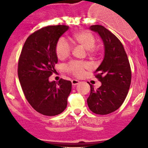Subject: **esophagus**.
<instances>
[{"label": "esophagus", "instance_id": "34e87169", "mask_svg": "<svg viewBox=\"0 0 148 148\" xmlns=\"http://www.w3.org/2000/svg\"><path fill=\"white\" fill-rule=\"evenodd\" d=\"M71 83H72V85L76 86V85H77L79 84V80H77V79H72L71 80Z\"/></svg>", "mask_w": 148, "mask_h": 148}]
</instances>
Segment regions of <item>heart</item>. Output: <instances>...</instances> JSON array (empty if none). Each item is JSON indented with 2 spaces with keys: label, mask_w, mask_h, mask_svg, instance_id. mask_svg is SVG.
<instances>
[{
  "label": "heart",
  "mask_w": 148,
  "mask_h": 148,
  "mask_svg": "<svg viewBox=\"0 0 148 148\" xmlns=\"http://www.w3.org/2000/svg\"><path fill=\"white\" fill-rule=\"evenodd\" d=\"M74 41L85 49L88 51L89 53H93L95 52V46L96 39L92 33L89 31H81L78 32L73 36ZM71 51V46L66 38L62 37L57 41L56 45V53L59 59H64L69 56ZM66 70L70 73L77 77H81L83 75L85 69L89 68V65L86 63L73 61L70 62L66 66Z\"/></svg>",
  "instance_id": "obj_1"
}]
</instances>
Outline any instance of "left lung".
Returning <instances> with one entry per match:
<instances>
[{
    "instance_id": "8db88e82",
    "label": "left lung",
    "mask_w": 148,
    "mask_h": 148,
    "mask_svg": "<svg viewBox=\"0 0 148 148\" xmlns=\"http://www.w3.org/2000/svg\"><path fill=\"white\" fill-rule=\"evenodd\" d=\"M97 33L102 39L104 55L96 69L102 85L95 89L90 85L87 98L89 110L97 114H107L116 111L125 101L131 83V70L125 49L120 40L109 30L99 25L89 28Z\"/></svg>"
}]
</instances>
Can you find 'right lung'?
<instances>
[{
	"label": "right lung",
	"mask_w": 148,
	"mask_h": 148,
	"mask_svg": "<svg viewBox=\"0 0 148 148\" xmlns=\"http://www.w3.org/2000/svg\"><path fill=\"white\" fill-rule=\"evenodd\" d=\"M69 28L49 26L34 32L26 39L19 58L18 75L25 97L44 115L55 116L64 111L71 91L70 81L49 80L58 62L56 43Z\"/></svg>",
	"instance_id": "right-lung-1"
}]
</instances>
